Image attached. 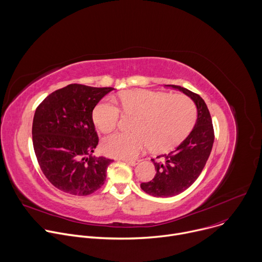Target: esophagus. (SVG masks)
<instances>
[{"mask_svg":"<svg viewBox=\"0 0 262 262\" xmlns=\"http://www.w3.org/2000/svg\"><path fill=\"white\" fill-rule=\"evenodd\" d=\"M123 162H125L126 164L130 165V166H136L139 164V160H123Z\"/></svg>","mask_w":262,"mask_h":262,"instance_id":"esophagus-1","label":"esophagus"}]
</instances>
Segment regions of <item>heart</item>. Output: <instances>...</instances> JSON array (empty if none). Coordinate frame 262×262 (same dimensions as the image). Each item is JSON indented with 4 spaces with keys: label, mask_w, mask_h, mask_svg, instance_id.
I'll list each match as a JSON object with an SVG mask.
<instances>
[{
    "label": "heart",
    "mask_w": 262,
    "mask_h": 262,
    "mask_svg": "<svg viewBox=\"0 0 262 262\" xmlns=\"http://www.w3.org/2000/svg\"><path fill=\"white\" fill-rule=\"evenodd\" d=\"M118 100L124 114L137 115L135 132L105 137L101 149L110 157L133 159L148 145L156 152L169 151L188 136L196 119L195 103L183 94L136 90L121 93ZM120 115L117 103L105 98L94 107L92 117L96 127L107 133L117 126Z\"/></svg>",
    "instance_id": "b5f03b06"
}]
</instances>
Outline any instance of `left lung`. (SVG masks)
Returning <instances> with one entry per match:
<instances>
[{"instance_id": "1", "label": "left lung", "mask_w": 262, "mask_h": 262, "mask_svg": "<svg viewBox=\"0 0 262 262\" xmlns=\"http://www.w3.org/2000/svg\"><path fill=\"white\" fill-rule=\"evenodd\" d=\"M188 95L197 106V121L190 135L175 150L152 159L156 175L141 183V189L155 197H172L185 191L201 174L213 145L214 134L209 111L200 95L176 85H166Z\"/></svg>"}]
</instances>
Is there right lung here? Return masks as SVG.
Masks as SVG:
<instances>
[{
	"label": "right lung",
	"instance_id": "right-lung-1",
	"mask_svg": "<svg viewBox=\"0 0 262 262\" xmlns=\"http://www.w3.org/2000/svg\"><path fill=\"white\" fill-rule=\"evenodd\" d=\"M113 90L70 84L37 106L32 125L34 151L41 171L60 191L87 196L104 183L113 160L93 156L98 137L92 112Z\"/></svg>",
	"mask_w": 262,
	"mask_h": 262
}]
</instances>
